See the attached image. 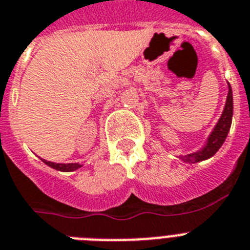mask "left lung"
<instances>
[{
    "mask_svg": "<svg viewBox=\"0 0 250 250\" xmlns=\"http://www.w3.org/2000/svg\"><path fill=\"white\" fill-rule=\"evenodd\" d=\"M231 118H233V92H231V86L229 84V92H228L225 108L223 110L220 119H219L218 125H215L214 131L210 134L206 146L201 151L196 152V153L181 156L180 158L184 162H188V164H195V162L204 161L206 158H210L211 156L215 155L218 149L223 146L225 138H227L228 132H229L230 125H231Z\"/></svg>",
    "mask_w": 250,
    "mask_h": 250,
    "instance_id": "left-lung-1",
    "label": "left lung"
}]
</instances>
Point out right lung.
<instances>
[{"label": "right lung", "instance_id": "obj_1", "mask_svg": "<svg viewBox=\"0 0 250 250\" xmlns=\"http://www.w3.org/2000/svg\"><path fill=\"white\" fill-rule=\"evenodd\" d=\"M42 161H44L47 166L53 167V168H55V170L58 171H64V172L74 171L77 170V168H79V167H82V165L79 164H55V162H50L46 161V160H42Z\"/></svg>", "mask_w": 250, "mask_h": 250}]
</instances>
